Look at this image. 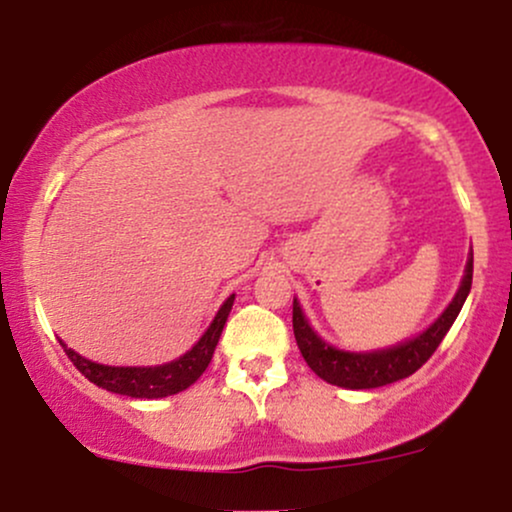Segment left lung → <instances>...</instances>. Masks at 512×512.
Listing matches in <instances>:
<instances>
[{"instance_id":"8db88e82","label":"left lung","mask_w":512,"mask_h":512,"mask_svg":"<svg viewBox=\"0 0 512 512\" xmlns=\"http://www.w3.org/2000/svg\"><path fill=\"white\" fill-rule=\"evenodd\" d=\"M472 272L474 255L469 252L462 284L448 308H445V313L426 332H421L419 337L392 346V349L368 351V354L334 349V346L322 342L313 332V327L308 325V320H305L301 303L293 298V334H296L298 349H301L305 363H308L315 375H320L330 385L346 387V390H373V387H383L397 383L402 378H409L411 373H416L433 356V351L443 342L452 322L460 315L462 305L467 301V293L472 289Z\"/></svg>"}]
</instances>
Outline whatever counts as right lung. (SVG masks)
I'll use <instances>...</instances> for the list:
<instances>
[{
    "mask_svg": "<svg viewBox=\"0 0 512 512\" xmlns=\"http://www.w3.org/2000/svg\"><path fill=\"white\" fill-rule=\"evenodd\" d=\"M233 298L228 296L226 303L221 305L219 313H216L214 322L209 325V330L202 334V339L192 346L187 354H182L175 361L163 363V366H149V368H125V366H103V363L88 361V358L79 356L76 351L69 349L67 344H62V349L67 351L69 361L79 368L81 375H86L93 385L103 387V390L115 392V395H127L134 399H158L168 395H178V392L187 390L199 375L207 370L214 356L216 344L226 325L228 313L233 308Z\"/></svg>",
    "mask_w": 512,
    "mask_h": 512,
    "instance_id": "1",
    "label": "right lung"
}]
</instances>
